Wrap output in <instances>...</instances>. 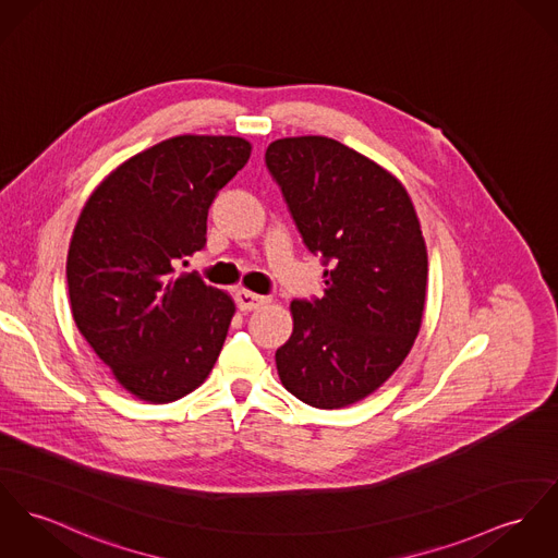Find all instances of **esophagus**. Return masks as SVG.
<instances>
[{"mask_svg":"<svg viewBox=\"0 0 558 558\" xmlns=\"http://www.w3.org/2000/svg\"><path fill=\"white\" fill-rule=\"evenodd\" d=\"M233 298H235L238 307H242V310H253V307H257L258 303L265 301V298H260L257 293H251V291H244V289L235 291Z\"/></svg>","mask_w":558,"mask_h":558,"instance_id":"esophagus-1","label":"esophagus"}]
</instances>
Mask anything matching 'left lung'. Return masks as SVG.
<instances>
[{
	"label": "left lung",
	"instance_id": "8db88e82",
	"mask_svg": "<svg viewBox=\"0 0 558 558\" xmlns=\"http://www.w3.org/2000/svg\"><path fill=\"white\" fill-rule=\"evenodd\" d=\"M267 168L305 248L323 258V295L295 300L276 350L282 386L338 410L385 385L418 336L427 246L401 182L331 137H295Z\"/></svg>",
	"mask_w": 558,
	"mask_h": 558
}]
</instances>
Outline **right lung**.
Returning a JSON list of instances; mask_svg holds the SVG:
<instances>
[{
	"instance_id": "right-lung-1",
	"label": "right lung",
	"mask_w": 558,
	"mask_h": 558,
	"mask_svg": "<svg viewBox=\"0 0 558 558\" xmlns=\"http://www.w3.org/2000/svg\"><path fill=\"white\" fill-rule=\"evenodd\" d=\"M218 186L182 153L153 146L90 195L68 253L72 316L93 352L137 399L170 403L204 385L233 301L206 284Z\"/></svg>"
}]
</instances>
